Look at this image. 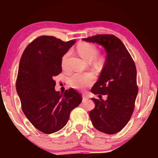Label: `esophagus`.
I'll list each match as a JSON object with an SVG mask.
<instances>
[{"label":"esophagus","instance_id":"1","mask_svg":"<svg viewBox=\"0 0 158 158\" xmlns=\"http://www.w3.org/2000/svg\"><path fill=\"white\" fill-rule=\"evenodd\" d=\"M88 100V97L86 95H83L82 96V101L83 102H85V101H86Z\"/></svg>","mask_w":158,"mask_h":158}]
</instances>
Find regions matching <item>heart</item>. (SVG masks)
<instances>
[{
	"label": "heart",
	"instance_id": "b5f03b06",
	"mask_svg": "<svg viewBox=\"0 0 158 158\" xmlns=\"http://www.w3.org/2000/svg\"><path fill=\"white\" fill-rule=\"evenodd\" d=\"M78 52L79 55L85 59V60L91 62L96 58L98 55V48L95 45L90 43H82L78 47ZM70 52H68L63 56L62 60V66L63 68L66 67V60L68 59ZM103 60L102 58H100L98 59L99 62H102ZM94 77L92 74L90 73H74L70 77V84L74 89H81L84 88L89 86L93 82Z\"/></svg>",
	"mask_w": 158,
	"mask_h": 158
}]
</instances>
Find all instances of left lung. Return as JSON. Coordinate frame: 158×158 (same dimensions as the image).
I'll list each match as a JSON object with an SVG mask.
<instances>
[{
  "mask_svg": "<svg viewBox=\"0 0 158 158\" xmlns=\"http://www.w3.org/2000/svg\"><path fill=\"white\" fill-rule=\"evenodd\" d=\"M83 40L106 50L105 64L91 92L99 97L106 95L107 99L91 98L95 106L89 116L95 129L114 135L127 125L135 109L138 93L135 64L124 44L113 35H97Z\"/></svg>",
  "mask_w": 158,
  "mask_h": 158,
  "instance_id": "1",
  "label": "left lung"
}]
</instances>
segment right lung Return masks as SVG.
<instances>
[{
  "label": "right lung",
  "instance_id": "1",
  "mask_svg": "<svg viewBox=\"0 0 158 158\" xmlns=\"http://www.w3.org/2000/svg\"><path fill=\"white\" fill-rule=\"evenodd\" d=\"M75 42L40 36L26 47L21 56L16 89L25 116L43 133L62 129L71 111L82 101V96L73 89L56 91L53 80L62 72L63 56Z\"/></svg>",
  "mask_w": 158,
  "mask_h": 158
}]
</instances>
